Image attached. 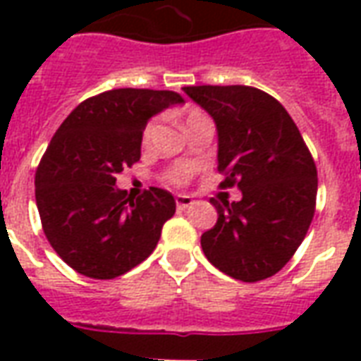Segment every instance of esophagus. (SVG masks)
<instances>
[{
    "instance_id": "esophagus-1",
    "label": "esophagus",
    "mask_w": 361,
    "mask_h": 361,
    "mask_svg": "<svg viewBox=\"0 0 361 361\" xmlns=\"http://www.w3.org/2000/svg\"><path fill=\"white\" fill-rule=\"evenodd\" d=\"M193 203H195V201H193V197L176 195V207H178V209H188V207H191Z\"/></svg>"
}]
</instances>
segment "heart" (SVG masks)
Segmentation results:
<instances>
[{
    "instance_id": "b5f03b06",
    "label": "heart",
    "mask_w": 361,
    "mask_h": 361,
    "mask_svg": "<svg viewBox=\"0 0 361 361\" xmlns=\"http://www.w3.org/2000/svg\"><path fill=\"white\" fill-rule=\"evenodd\" d=\"M201 118H204V114H201L199 110H191L188 116H185V127ZM152 133H154V123L150 121L149 126L145 127V131H142V137H141L142 147H149L150 141H152ZM193 172H195V168H193V166H176V168H172V170H168V172H166V181H168V183H172V185H185V183L191 180Z\"/></svg>"
}]
</instances>
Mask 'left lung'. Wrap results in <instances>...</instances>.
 <instances>
[{"instance_id":"8db88e82","label":"left lung","mask_w":361,"mask_h":361,"mask_svg":"<svg viewBox=\"0 0 361 361\" xmlns=\"http://www.w3.org/2000/svg\"><path fill=\"white\" fill-rule=\"evenodd\" d=\"M185 94L209 111L219 131L220 188L242 201L211 199L216 224L201 235L204 255L242 282L265 280L286 265L310 230L317 168L284 106L255 87L201 85Z\"/></svg>"}]
</instances>
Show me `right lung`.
<instances>
[{
  "label": "right lung",
  "mask_w": 361,
  "mask_h": 361,
  "mask_svg": "<svg viewBox=\"0 0 361 361\" xmlns=\"http://www.w3.org/2000/svg\"><path fill=\"white\" fill-rule=\"evenodd\" d=\"M178 92L114 89L87 98L59 126L36 168V207L48 242L67 265L110 280L142 263L176 212L166 189L127 197L116 176L141 158L147 121Z\"/></svg>",
  "instance_id": "right-lung-1"
}]
</instances>
